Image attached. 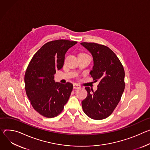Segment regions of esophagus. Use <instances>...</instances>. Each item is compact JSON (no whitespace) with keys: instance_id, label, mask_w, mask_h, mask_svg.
Returning a JSON list of instances; mask_svg holds the SVG:
<instances>
[{"instance_id":"34e87169","label":"esophagus","mask_w":150,"mask_h":150,"mask_svg":"<svg viewBox=\"0 0 150 150\" xmlns=\"http://www.w3.org/2000/svg\"><path fill=\"white\" fill-rule=\"evenodd\" d=\"M80 85H77V84H76V83H74V85H73V88H74V89H79V88H80Z\"/></svg>"}]
</instances>
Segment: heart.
<instances>
[{
	"label": "heart",
	"instance_id": "1",
	"mask_svg": "<svg viewBox=\"0 0 150 150\" xmlns=\"http://www.w3.org/2000/svg\"><path fill=\"white\" fill-rule=\"evenodd\" d=\"M85 55H86V54H85Z\"/></svg>",
	"mask_w": 150,
	"mask_h": 150
}]
</instances>
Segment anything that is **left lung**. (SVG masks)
<instances>
[{
    "label": "left lung",
    "mask_w": 150,
    "mask_h": 150,
    "mask_svg": "<svg viewBox=\"0 0 150 150\" xmlns=\"http://www.w3.org/2000/svg\"><path fill=\"white\" fill-rule=\"evenodd\" d=\"M91 54L93 66L90 74L98 89L86 87L87 97L81 101L84 112L94 120L108 117L119 104L125 89V70L120 60L107 46L95 43H80Z\"/></svg>",
    "instance_id": "1"
}]
</instances>
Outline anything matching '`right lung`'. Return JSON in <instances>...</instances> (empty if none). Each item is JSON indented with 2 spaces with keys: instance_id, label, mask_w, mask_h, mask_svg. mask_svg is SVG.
I'll list each match as a JSON object with an SVG mask.
<instances>
[{
  "instance_id": "right-lung-1",
  "label": "right lung",
  "mask_w": 150,
  "mask_h": 150,
  "mask_svg": "<svg viewBox=\"0 0 150 150\" xmlns=\"http://www.w3.org/2000/svg\"><path fill=\"white\" fill-rule=\"evenodd\" d=\"M77 42L58 40L46 43L33 57L24 76L27 97L34 109L44 117L58 115L67 103L73 85L55 82L56 70L62 68L69 49Z\"/></svg>"
}]
</instances>
